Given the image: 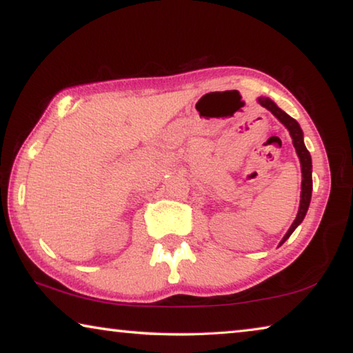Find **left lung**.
<instances>
[{"mask_svg":"<svg viewBox=\"0 0 353 353\" xmlns=\"http://www.w3.org/2000/svg\"><path fill=\"white\" fill-rule=\"evenodd\" d=\"M259 103L265 107V109L270 110L274 117H276L283 126L290 130V135L292 139V145L296 148V152L299 155V160H301V168H302V191H301V205H299V212L297 216L294 219V223L291 224V227L286 232V235L283 236V240L280 241V244H283L288 238L291 236L292 232L296 230V227L302 223L303 218H305L310 201H312V190H313V179H312V155H310L308 149L303 145V132L299 123L294 118H291L288 113H285L282 109H279L277 104L271 101L270 98H259Z\"/></svg>","mask_w":353,"mask_h":353,"instance_id":"1","label":"left lung"}]
</instances>
